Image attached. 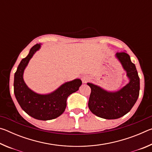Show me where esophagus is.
Listing matches in <instances>:
<instances>
[{"label": "esophagus", "instance_id": "1", "mask_svg": "<svg viewBox=\"0 0 152 152\" xmlns=\"http://www.w3.org/2000/svg\"><path fill=\"white\" fill-rule=\"evenodd\" d=\"M90 76L88 75H86V74H84L82 76V81L83 83H86L87 82H88L89 80H90Z\"/></svg>", "mask_w": 152, "mask_h": 152}]
</instances>
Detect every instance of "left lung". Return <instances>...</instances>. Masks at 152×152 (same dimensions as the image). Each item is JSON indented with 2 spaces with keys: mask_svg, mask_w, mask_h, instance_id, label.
<instances>
[{
  "mask_svg": "<svg viewBox=\"0 0 152 152\" xmlns=\"http://www.w3.org/2000/svg\"><path fill=\"white\" fill-rule=\"evenodd\" d=\"M115 57L125 71L129 80L126 85L118 91H109L91 82L87 83L91 88L89 109L97 117L105 119H116L124 116L132 109L140 94V78L130 56L121 51L117 53Z\"/></svg>",
  "mask_w": 152,
  "mask_h": 152,
  "instance_id": "8db88e82",
  "label": "left lung"
}]
</instances>
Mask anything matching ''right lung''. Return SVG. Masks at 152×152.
Masks as SVG:
<instances>
[{"label": "right lung", "mask_w": 152, "mask_h": 152, "mask_svg": "<svg viewBox=\"0 0 152 152\" xmlns=\"http://www.w3.org/2000/svg\"><path fill=\"white\" fill-rule=\"evenodd\" d=\"M41 46L40 43L33 46L27 57L20 61L15 74L14 93L18 103L27 114L36 119L48 121L56 119L62 114L68 96L78 91L82 82L80 79L76 78L65 82L48 94L37 93L29 88L24 81V71Z\"/></svg>", "instance_id": "1"}]
</instances>
